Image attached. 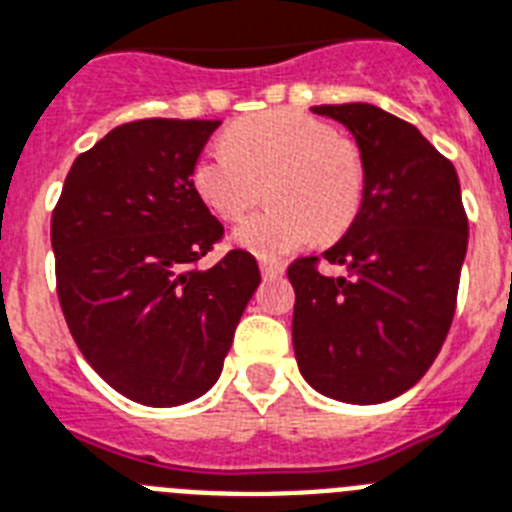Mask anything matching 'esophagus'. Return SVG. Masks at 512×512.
<instances>
[{
    "instance_id": "obj_1",
    "label": "esophagus",
    "mask_w": 512,
    "mask_h": 512,
    "mask_svg": "<svg viewBox=\"0 0 512 512\" xmlns=\"http://www.w3.org/2000/svg\"><path fill=\"white\" fill-rule=\"evenodd\" d=\"M260 270H263L265 278H278L283 276V270H286V265L278 263V260H260Z\"/></svg>"
}]
</instances>
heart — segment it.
<instances>
[{"instance_id": "heart-1", "label": "heart", "mask_w": 512, "mask_h": 512, "mask_svg": "<svg viewBox=\"0 0 512 512\" xmlns=\"http://www.w3.org/2000/svg\"><path fill=\"white\" fill-rule=\"evenodd\" d=\"M192 187L221 221H239L268 187L270 208L234 231L239 247L278 257L351 229L367 192L362 150L328 122L278 109L231 124L192 166Z\"/></svg>"}]
</instances>
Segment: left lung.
<instances>
[{
  "mask_svg": "<svg viewBox=\"0 0 512 512\" xmlns=\"http://www.w3.org/2000/svg\"><path fill=\"white\" fill-rule=\"evenodd\" d=\"M312 111L356 137L367 192L341 242L289 265L296 362L336 401H390L422 380L448 338L468 244L461 184L414 124L372 103ZM322 259L342 276L320 274Z\"/></svg>",
  "mask_w": 512,
  "mask_h": 512,
  "instance_id": "left-lung-1",
  "label": "left lung"
}]
</instances>
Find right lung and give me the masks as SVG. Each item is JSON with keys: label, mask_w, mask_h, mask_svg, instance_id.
<instances>
[{"label": "right lung", "mask_w": 512, "mask_h": 512, "mask_svg": "<svg viewBox=\"0 0 512 512\" xmlns=\"http://www.w3.org/2000/svg\"><path fill=\"white\" fill-rule=\"evenodd\" d=\"M218 119H137L75 158L51 213L64 320L88 364L145 406H179L218 380L260 286L247 249L197 270L223 226L192 166Z\"/></svg>", "instance_id": "obj_1"}]
</instances>
